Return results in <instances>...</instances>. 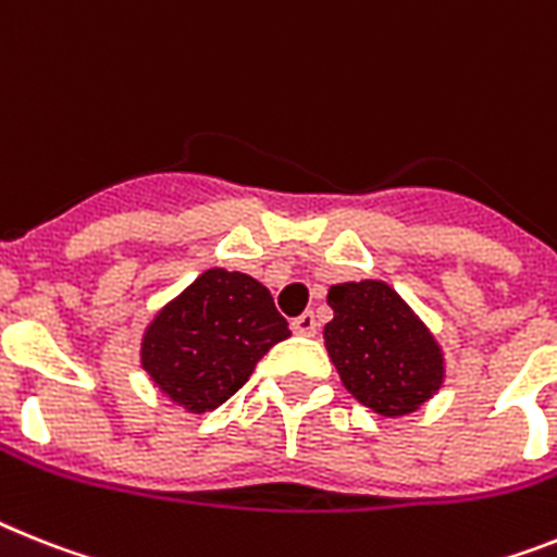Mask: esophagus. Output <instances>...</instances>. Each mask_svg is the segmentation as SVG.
I'll return each instance as SVG.
<instances>
[{"label": "esophagus", "mask_w": 557, "mask_h": 557, "mask_svg": "<svg viewBox=\"0 0 557 557\" xmlns=\"http://www.w3.org/2000/svg\"><path fill=\"white\" fill-rule=\"evenodd\" d=\"M294 334H302V336H314L317 334V317L311 314V311H306V314H300L297 320L292 322Z\"/></svg>", "instance_id": "obj_1"}]
</instances>
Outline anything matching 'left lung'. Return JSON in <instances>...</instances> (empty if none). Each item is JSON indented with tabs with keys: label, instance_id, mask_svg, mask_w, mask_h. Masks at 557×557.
I'll use <instances>...</instances> for the list:
<instances>
[{
	"label": "left lung",
	"instance_id": "left-lung-1",
	"mask_svg": "<svg viewBox=\"0 0 557 557\" xmlns=\"http://www.w3.org/2000/svg\"><path fill=\"white\" fill-rule=\"evenodd\" d=\"M334 320L322 339L348 394L373 413L396 419L442 391L445 350L385 280H350L329 288Z\"/></svg>",
	"mask_w": 557,
	"mask_h": 557
}]
</instances>
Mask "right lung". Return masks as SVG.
I'll use <instances>...</instances> for the list:
<instances>
[{
  "mask_svg": "<svg viewBox=\"0 0 557 557\" xmlns=\"http://www.w3.org/2000/svg\"><path fill=\"white\" fill-rule=\"evenodd\" d=\"M288 336L286 317L263 283L243 271L207 269L149 320L141 368L177 408L209 413Z\"/></svg>",
  "mask_w": 557,
  "mask_h": 557,
  "instance_id": "right-lung-1",
  "label": "right lung"
}]
</instances>
